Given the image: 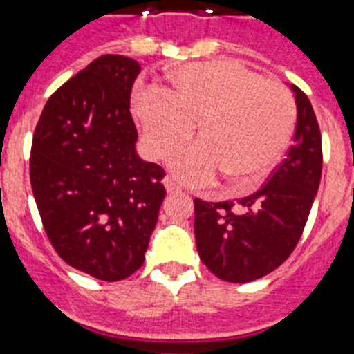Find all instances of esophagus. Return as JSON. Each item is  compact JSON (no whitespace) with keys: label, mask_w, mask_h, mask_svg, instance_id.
I'll return each mask as SVG.
<instances>
[{"label":"esophagus","mask_w":354,"mask_h":354,"mask_svg":"<svg viewBox=\"0 0 354 354\" xmlns=\"http://www.w3.org/2000/svg\"><path fill=\"white\" fill-rule=\"evenodd\" d=\"M162 184H165V187H167V192L170 193V195H174V193H179L180 192L179 184L175 183V180L171 179V177H167V179L162 180Z\"/></svg>","instance_id":"1"}]
</instances>
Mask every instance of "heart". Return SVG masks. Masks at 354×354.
<instances>
[{
  "label": "heart",
  "instance_id": "obj_1",
  "mask_svg": "<svg viewBox=\"0 0 354 354\" xmlns=\"http://www.w3.org/2000/svg\"><path fill=\"white\" fill-rule=\"evenodd\" d=\"M131 109L156 159L189 138L196 124L198 142L170 161L174 174L193 186L218 174L236 187L253 186L280 158L296 124L292 93L232 60L180 65L168 74L165 90H136Z\"/></svg>",
  "mask_w": 354,
  "mask_h": 354
}]
</instances>
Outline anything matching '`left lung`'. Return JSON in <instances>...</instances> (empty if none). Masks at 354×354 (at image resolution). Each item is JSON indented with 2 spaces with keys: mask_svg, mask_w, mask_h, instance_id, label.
I'll return each mask as SVG.
<instances>
[{
  "mask_svg": "<svg viewBox=\"0 0 354 354\" xmlns=\"http://www.w3.org/2000/svg\"><path fill=\"white\" fill-rule=\"evenodd\" d=\"M298 122L292 147L270 180L234 202L195 198L196 250L211 273L232 283L259 280L286 262L298 245L323 170L317 118L308 97L290 84Z\"/></svg>",
  "mask_w": 354,
  "mask_h": 354,
  "instance_id": "left-lung-1",
  "label": "left lung"
}]
</instances>
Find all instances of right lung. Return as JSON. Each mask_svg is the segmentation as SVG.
Here are the masks:
<instances>
[{"label": "right lung", "instance_id": "1", "mask_svg": "<svg viewBox=\"0 0 354 354\" xmlns=\"http://www.w3.org/2000/svg\"><path fill=\"white\" fill-rule=\"evenodd\" d=\"M138 74L127 56H99L49 97L31 145V189L51 245L104 282L142 268L167 195L165 170L136 154Z\"/></svg>", "mask_w": 354, "mask_h": 354}]
</instances>
